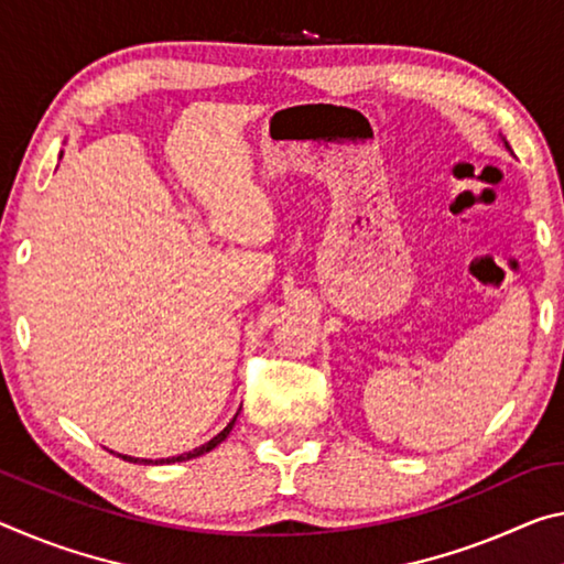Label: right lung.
Instances as JSON below:
<instances>
[{
    "mask_svg": "<svg viewBox=\"0 0 564 564\" xmlns=\"http://www.w3.org/2000/svg\"><path fill=\"white\" fill-rule=\"evenodd\" d=\"M234 424H236V419L234 422H230L226 429H223V432L218 434V436H213L210 442H205L203 446H198V449H193V452H187V454H181V457H173V459H135V457H124V454H118V457H122V459H128V462H142V464H170V462H185V459H195V457H200V454H205V452H210V449H216V446L226 440V436L230 434V429H234Z\"/></svg>",
    "mask_w": 564,
    "mask_h": 564,
    "instance_id": "1",
    "label": "right lung"
}]
</instances>
